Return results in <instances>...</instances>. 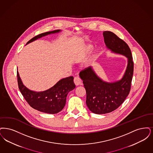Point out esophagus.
<instances>
[{
  "instance_id": "34e87169",
  "label": "esophagus",
  "mask_w": 153,
  "mask_h": 153,
  "mask_svg": "<svg viewBox=\"0 0 153 153\" xmlns=\"http://www.w3.org/2000/svg\"><path fill=\"white\" fill-rule=\"evenodd\" d=\"M74 83H75V85L76 86H79V85L81 84L82 81H81V79H80L78 76H76V77L74 78Z\"/></svg>"
}]
</instances>
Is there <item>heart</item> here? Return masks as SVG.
<instances>
[{
    "label": "heart",
    "instance_id": "b5f03b06",
    "mask_svg": "<svg viewBox=\"0 0 153 153\" xmlns=\"http://www.w3.org/2000/svg\"><path fill=\"white\" fill-rule=\"evenodd\" d=\"M93 45H91V44H87L86 45V46L85 47L84 50H83V54L84 55H87L89 53H91V51L93 50Z\"/></svg>",
    "mask_w": 153,
    "mask_h": 153
}]
</instances>
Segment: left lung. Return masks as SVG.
Wrapping results in <instances>:
<instances>
[{
	"instance_id": "1",
	"label": "left lung",
	"mask_w": 153,
	"mask_h": 153,
	"mask_svg": "<svg viewBox=\"0 0 153 153\" xmlns=\"http://www.w3.org/2000/svg\"><path fill=\"white\" fill-rule=\"evenodd\" d=\"M107 48L111 53L126 57L127 64L121 79L107 82L90 67L79 73L86 91V105L89 110L97 114L110 113L120 106L128 95L133 78L134 63L128 46L113 32H103Z\"/></svg>"
}]
</instances>
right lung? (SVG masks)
Wrapping results in <instances>:
<instances>
[{
  "label": "right lung",
  "instance_id": "add662e5",
  "mask_svg": "<svg viewBox=\"0 0 153 153\" xmlns=\"http://www.w3.org/2000/svg\"><path fill=\"white\" fill-rule=\"evenodd\" d=\"M62 30H56L40 33L29 40L26 45L48 35L59 33ZM18 86L20 92L28 103L33 108L47 114H56L61 111L66 105L68 93L75 88L73 76L59 80L55 85L43 91H34L25 86L17 72Z\"/></svg>",
  "mask_w": 153,
  "mask_h": 153
}]
</instances>
